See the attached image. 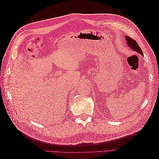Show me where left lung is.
<instances>
[{"label":"left lung","instance_id":"obj_1","mask_svg":"<svg viewBox=\"0 0 159 159\" xmlns=\"http://www.w3.org/2000/svg\"><path fill=\"white\" fill-rule=\"evenodd\" d=\"M125 39H126V42L127 44L129 46V47L131 48V49H133L134 52H138L139 54H141L142 56L143 55V53L142 52V50L140 48V46H139L138 43L133 39H132L131 38H130L128 36H125Z\"/></svg>","mask_w":159,"mask_h":159}]
</instances>
